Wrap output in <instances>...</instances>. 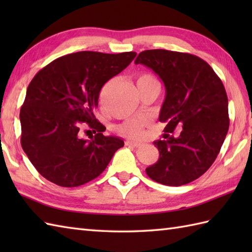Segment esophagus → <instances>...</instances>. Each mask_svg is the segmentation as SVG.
<instances>
[{"mask_svg":"<svg viewBox=\"0 0 252 252\" xmlns=\"http://www.w3.org/2000/svg\"><path fill=\"white\" fill-rule=\"evenodd\" d=\"M126 146H132V147H138L141 145V143L134 142V141H126Z\"/></svg>","mask_w":252,"mask_h":252,"instance_id":"obj_1","label":"esophagus"}]
</instances>
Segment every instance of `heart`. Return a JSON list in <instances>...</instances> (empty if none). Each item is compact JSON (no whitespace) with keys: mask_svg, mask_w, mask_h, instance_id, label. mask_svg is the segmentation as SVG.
<instances>
[{"mask_svg":"<svg viewBox=\"0 0 252 252\" xmlns=\"http://www.w3.org/2000/svg\"><path fill=\"white\" fill-rule=\"evenodd\" d=\"M153 83H157V80L151 73H140L135 79V84L138 91ZM144 126H145V122L141 118H132V119H127L118 126L117 131L119 134L126 137L140 138L143 135Z\"/></svg>","mask_w":252,"mask_h":252,"instance_id":"obj_1","label":"heart"}]
</instances>
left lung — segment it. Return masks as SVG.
<instances>
[{
	"label": "left lung",
	"mask_w": 252,
	"mask_h": 252,
	"mask_svg": "<svg viewBox=\"0 0 252 252\" xmlns=\"http://www.w3.org/2000/svg\"><path fill=\"white\" fill-rule=\"evenodd\" d=\"M134 63L151 68L165 88L159 121L167 123L168 134L154 142L159 159L146 173L163 185L190 183L215 162L227 134L228 100L221 79L208 63L189 53L147 50ZM176 127L182 131L174 138L168 133Z\"/></svg>",
	"instance_id": "1"
}]
</instances>
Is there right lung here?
Listing matches in <instances>:
<instances>
[{"mask_svg": "<svg viewBox=\"0 0 252 252\" xmlns=\"http://www.w3.org/2000/svg\"><path fill=\"white\" fill-rule=\"evenodd\" d=\"M135 52L105 54L78 52L42 68L31 80L20 109L21 146L43 178L63 187H77L103 172L125 143L105 136L93 114L99 92L130 65ZM96 134L81 137V123Z\"/></svg>", "mask_w": 252, "mask_h": 252, "instance_id": "add662e5", "label": "right lung"}]
</instances>
